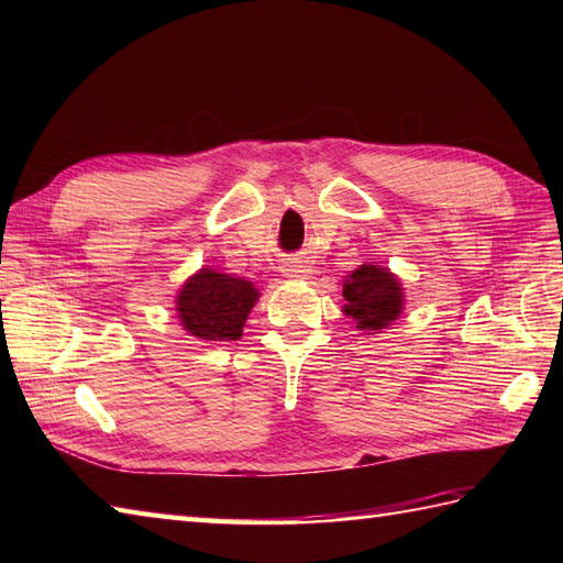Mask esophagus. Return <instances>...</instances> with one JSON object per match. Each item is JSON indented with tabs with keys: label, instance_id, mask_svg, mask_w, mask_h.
<instances>
[{
	"label": "esophagus",
	"instance_id": "34e87169",
	"mask_svg": "<svg viewBox=\"0 0 563 563\" xmlns=\"http://www.w3.org/2000/svg\"><path fill=\"white\" fill-rule=\"evenodd\" d=\"M285 273L292 275V278H300V275L307 273V268H302V266H290V268H285Z\"/></svg>",
	"mask_w": 563,
	"mask_h": 563
}]
</instances>
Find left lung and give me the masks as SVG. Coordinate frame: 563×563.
<instances>
[{"label": "left lung", "mask_w": 563, "mask_h": 563, "mask_svg": "<svg viewBox=\"0 0 563 563\" xmlns=\"http://www.w3.org/2000/svg\"><path fill=\"white\" fill-rule=\"evenodd\" d=\"M343 312L361 331H382L397 321L404 309V288L389 268L365 266L355 268L343 283Z\"/></svg>", "instance_id": "8db88e82"}]
</instances>
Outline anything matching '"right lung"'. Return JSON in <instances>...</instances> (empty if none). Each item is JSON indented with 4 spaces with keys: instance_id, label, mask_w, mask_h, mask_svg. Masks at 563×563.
I'll use <instances>...</instances> for the list:
<instances>
[{
    "instance_id": "obj_1",
    "label": "right lung",
    "mask_w": 563,
    "mask_h": 563,
    "mask_svg": "<svg viewBox=\"0 0 563 563\" xmlns=\"http://www.w3.org/2000/svg\"><path fill=\"white\" fill-rule=\"evenodd\" d=\"M258 300V290L244 278L200 268L176 295V312L190 336L202 341H236Z\"/></svg>"
}]
</instances>
